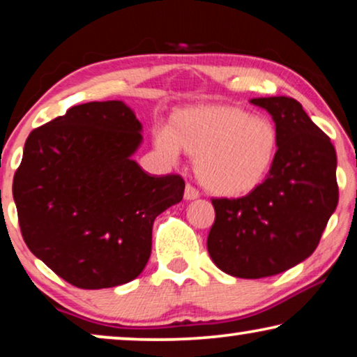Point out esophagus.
<instances>
[{
    "mask_svg": "<svg viewBox=\"0 0 357 357\" xmlns=\"http://www.w3.org/2000/svg\"><path fill=\"white\" fill-rule=\"evenodd\" d=\"M198 197H199V193H198L197 188L192 187V185H187V187H185L183 198L187 199V202H190V199H197Z\"/></svg>",
    "mask_w": 357,
    "mask_h": 357,
    "instance_id": "1",
    "label": "esophagus"
}]
</instances>
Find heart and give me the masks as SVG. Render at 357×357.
I'll use <instances>...</instances> for the list:
<instances>
[{"label": "heart", "mask_w": 357, "mask_h": 357, "mask_svg": "<svg viewBox=\"0 0 357 357\" xmlns=\"http://www.w3.org/2000/svg\"><path fill=\"white\" fill-rule=\"evenodd\" d=\"M155 148L175 160L180 149L195 158L208 192L236 198L265 182L278 155L275 121L234 105H198L177 112L154 136Z\"/></svg>", "instance_id": "obj_1"}]
</instances>
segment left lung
Returning a JSON list of instances; mask_svg holds the SVG:
<instances>
[{
    "mask_svg": "<svg viewBox=\"0 0 357 357\" xmlns=\"http://www.w3.org/2000/svg\"><path fill=\"white\" fill-rule=\"evenodd\" d=\"M275 121L278 155L260 187L237 199H213L208 252L219 270L258 280L309 258L338 204L336 153L328 136L291 97H258Z\"/></svg>",
    "mask_w": 357,
    "mask_h": 357,
    "instance_id": "obj_1",
    "label": "left lung"
}]
</instances>
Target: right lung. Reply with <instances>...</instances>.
Listing matches in <instances>:
<instances>
[{
	"label": "right lung",
	"mask_w": 357,
	"mask_h": 357,
	"mask_svg": "<svg viewBox=\"0 0 357 357\" xmlns=\"http://www.w3.org/2000/svg\"><path fill=\"white\" fill-rule=\"evenodd\" d=\"M143 125L121 100L75 105L36 128L13 197L29 250L81 289L133 281L151 255L154 219L182 202L180 175L133 160Z\"/></svg>",
	"instance_id": "obj_1"
}]
</instances>
